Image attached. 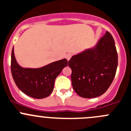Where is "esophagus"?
Instances as JSON below:
<instances>
[{
    "label": "esophagus",
    "instance_id": "obj_1",
    "mask_svg": "<svg viewBox=\"0 0 131 131\" xmlns=\"http://www.w3.org/2000/svg\"><path fill=\"white\" fill-rule=\"evenodd\" d=\"M72 56H73V54H72V53H68L66 55V59L68 60V61H69V60L71 59V58L72 57Z\"/></svg>",
    "mask_w": 131,
    "mask_h": 131
}]
</instances>
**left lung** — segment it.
Returning <instances> with one entry per match:
<instances>
[{
	"label": "left lung",
	"instance_id": "1",
	"mask_svg": "<svg viewBox=\"0 0 131 131\" xmlns=\"http://www.w3.org/2000/svg\"><path fill=\"white\" fill-rule=\"evenodd\" d=\"M72 70L73 89L81 97L95 98L110 87L118 66V53L111 34L107 31L96 49L72 57L68 62Z\"/></svg>",
	"mask_w": 131,
	"mask_h": 131
}]
</instances>
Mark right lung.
<instances>
[{"label":"right lung","mask_w":131,"mask_h":131,"mask_svg":"<svg viewBox=\"0 0 131 131\" xmlns=\"http://www.w3.org/2000/svg\"><path fill=\"white\" fill-rule=\"evenodd\" d=\"M67 65L68 60L64 58L38 69H25L17 63L13 48L12 49V77L18 89L32 98L40 99L50 95L54 88L56 78Z\"/></svg>","instance_id":"add662e5"}]
</instances>
